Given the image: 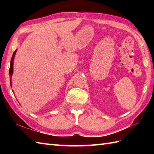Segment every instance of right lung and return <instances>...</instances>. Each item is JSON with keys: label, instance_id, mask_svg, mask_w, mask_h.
<instances>
[{"label": "right lung", "instance_id": "add662e5", "mask_svg": "<svg viewBox=\"0 0 154 154\" xmlns=\"http://www.w3.org/2000/svg\"><path fill=\"white\" fill-rule=\"evenodd\" d=\"M16 51H17V50H16L13 53L12 57L11 58V64H10V69H9V74H10V77H11V86L12 87V80H11V77L12 75L13 74V65H14V56L16 55ZM14 93V91H13Z\"/></svg>", "mask_w": 154, "mask_h": 154}]
</instances>
